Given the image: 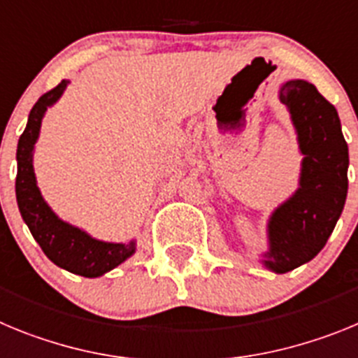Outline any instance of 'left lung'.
<instances>
[{
    "mask_svg": "<svg viewBox=\"0 0 358 358\" xmlns=\"http://www.w3.org/2000/svg\"><path fill=\"white\" fill-rule=\"evenodd\" d=\"M280 100L289 107L305 154L301 188L268 224L265 265L281 274L312 260L330 238L346 202L350 159L339 115L314 84L287 82Z\"/></svg>",
    "mask_w": 358,
    "mask_h": 358,
    "instance_id": "obj_1",
    "label": "left lung"
}]
</instances>
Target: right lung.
Listing matches in <instances>:
<instances>
[{
    "mask_svg": "<svg viewBox=\"0 0 358 358\" xmlns=\"http://www.w3.org/2000/svg\"><path fill=\"white\" fill-rule=\"evenodd\" d=\"M68 80H62L31 107L24 132L17 143V177H15V197L21 217L28 229L37 240L44 255L59 267L73 274L85 278L102 276L103 273L115 268L134 252V242L107 243L91 238L84 231L69 226L55 217L48 204L41 197L36 185L34 166H31V150L37 141L41 120L44 113L61 96Z\"/></svg>",
    "mask_w": 358,
    "mask_h": 358,
    "instance_id": "1",
    "label": "right lung"
}]
</instances>
